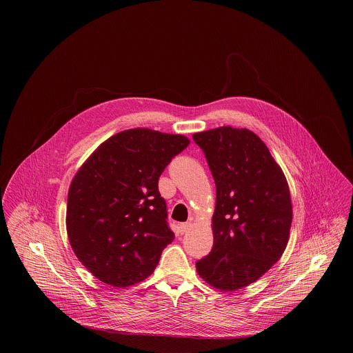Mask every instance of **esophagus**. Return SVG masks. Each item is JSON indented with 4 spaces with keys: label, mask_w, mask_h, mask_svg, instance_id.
Masks as SVG:
<instances>
[{
    "label": "esophagus",
    "mask_w": 353,
    "mask_h": 353,
    "mask_svg": "<svg viewBox=\"0 0 353 353\" xmlns=\"http://www.w3.org/2000/svg\"><path fill=\"white\" fill-rule=\"evenodd\" d=\"M190 226H192V223H190V222L180 223V226H179V232H180V234H184V233H186V232L190 229Z\"/></svg>",
    "instance_id": "1"
}]
</instances>
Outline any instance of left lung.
Instances as JSON below:
<instances>
[{"instance_id": "obj_1", "label": "left lung", "mask_w": 353, "mask_h": 353, "mask_svg": "<svg viewBox=\"0 0 353 353\" xmlns=\"http://www.w3.org/2000/svg\"><path fill=\"white\" fill-rule=\"evenodd\" d=\"M216 183L213 248L196 263L222 291L258 281L279 261L290 238L292 203L285 173L259 136L230 125L197 132Z\"/></svg>"}]
</instances>
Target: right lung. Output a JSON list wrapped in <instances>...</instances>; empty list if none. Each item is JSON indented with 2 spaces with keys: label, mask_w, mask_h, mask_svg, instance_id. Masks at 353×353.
I'll use <instances>...</instances> for the list:
<instances>
[{
  "label": "right lung",
  "mask_w": 353,
  "mask_h": 353,
  "mask_svg": "<svg viewBox=\"0 0 353 353\" xmlns=\"http://www.w3.org/2000/svg\"><path fill=\"white\" fill-rule=\"evenodd\" d=\"M189 143L184 134L125 130L103 141L74 176L68 241L103 283L130 287L144 281L174 239L159 177Z\"/></svg>",
  "instance_id": "right-lung-1"
}]
</instances>
